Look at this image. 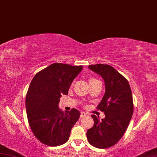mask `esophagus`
<instances>
[{
  "label": "esophagus",
  "mask_w": 157,
  "mask_h": 157,
  "mask_svg": "<svg viewBox=\"0 0 157 157\" xmlns=\"http://www.w3.org/2000/svg\"><path fill=\"white\" fill-rule=\"evenodd\" d=\"M87 114L86 113H85V112H83V111L81 112V118L84 117H85V116H87Z\"/></svg>",
  "instance_id": "esophagus-1"
}]
</instances>
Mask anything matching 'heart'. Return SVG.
<instances>
[{"instance_id":"heart-1","label":"heart","mask_w":157,"mask_h":157,"mask_svg":"<svg viewBox=\"0 0 157 157\" xmlns=\"http://www.w3.org/2000/svg\"><path fill=\"white\" fill-rule=\"evenodd\" d=\"M98 81V80H97V79H96V78H90V82H95V81Z\"/></svg>"}]
</instances>
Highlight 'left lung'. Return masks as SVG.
Wrapping results in <instances>:
<instances>
[{
  "instance_id": "obj_1",
  "label": "left lung",
  "mask_w": 157,
  "mask_h": 157,
  "mask_svg": "<svg viewBox=\"0 0 157 157\" xmlns=\"http://www.w3.org/2000/svg\"><path fill=\"white\" fill-rule=\"evenodd\" d=\"M89 68L104 79L105 93L97 109L105 113L102 120L92 115L94 124L87 132V140L98 148H107L124 134L133 113V100L127 79L107 64L90 65Z\"/></svg>"
}]
</instances>
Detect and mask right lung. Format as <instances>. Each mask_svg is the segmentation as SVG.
<instances>
[{"mask_svg":"<svg viewBox=\"0 0 157 157\" xmlns=\"http://www.w3.org/2000/svg\"><path fill=\"white\" fill-rule=\"evenodd\" d=\"M82 66L55 63L37 72L26 96L29 126L38 140L50 146L67 142L72 127L80 117L76 109L63 113L59 108L61 95H67Z\"/></svg>","mask_w":157,"mask_h":157,"instance_id":"right-lung-1","label":"right lung"}]
</instances>
